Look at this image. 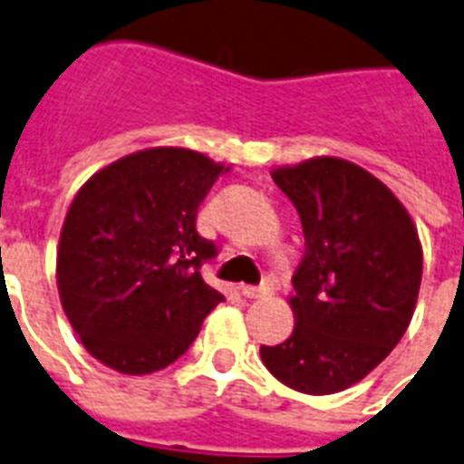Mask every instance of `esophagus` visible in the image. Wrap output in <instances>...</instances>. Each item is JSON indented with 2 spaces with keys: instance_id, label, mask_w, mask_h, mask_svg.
I'll return each mask as SVG.
<instances>
[{
  "instance_id": "1",
  "label": "esophagus",
  "mask_w": 464,
  "mask_h": 464,
  "mask_svg": "<svg viewBox=\"0 0 464 464\" xmlns=\"http://www.w3.org/2000/svg\"><path fill=\"white\" fill-rule=\"evenodd\" d=\"M240 293H243L245 297H250V300H259V297H269L271 293H274V288H271L269 284H265V285H240Z\"/></svg>"
}]
</instances>
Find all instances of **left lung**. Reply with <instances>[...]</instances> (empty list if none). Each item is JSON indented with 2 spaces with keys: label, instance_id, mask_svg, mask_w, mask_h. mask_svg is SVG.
<instances>
[{
  "label": "left lung",
  "instance_id": "8db88e82",
  "mask_svg": "<svg viewBox=\"0 0 464 464\" xmlns=\"http://www.w3.org/2000/svg\"><path fill=\"white\" fill-rule=\"evenodd\" d=\"M271 179L300 214L304 255L288 300L293 334L259 355L288 389L338 393L408 331L421 284L420 236L401 199L348 160L312 157Z\"/></svg>",
  "mask_w": 464,
  "mask_h": 464
}]
</instances>
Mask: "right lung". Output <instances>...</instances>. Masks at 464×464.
I'll return each mask as SVG.
<instances>
[{
    "mask_svg": "<svg viewBox=\"0 0 464 464\" xmlns=\"http://www.w3.org/2000/svg\"><path fill=\"white\" fill-rule=\"evenodd\" d=\"M231 167L186 147H150L92 173L56 250V285L90 355L121 374L176 362L224 300L199 266L217 255L195 228L199 202Z\"/></svg>",
    "mask_w": 464,
    "mask_h": 464,
    "instance_id": "right-lung-1",
    "label": "right lung"
}]
</instances>
